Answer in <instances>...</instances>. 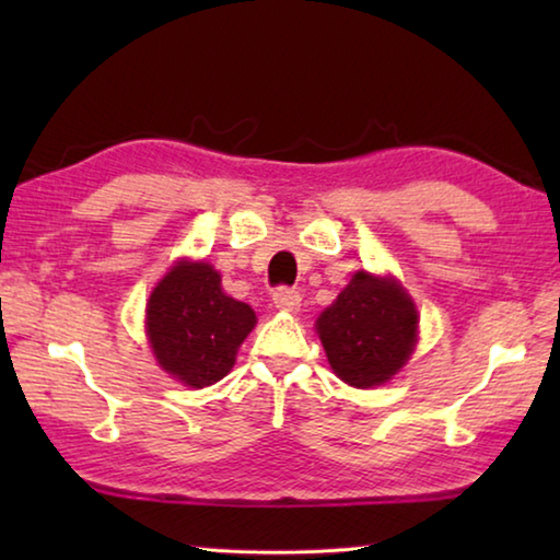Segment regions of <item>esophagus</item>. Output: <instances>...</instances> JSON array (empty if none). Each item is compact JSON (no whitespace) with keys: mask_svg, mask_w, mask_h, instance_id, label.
Here are the masks:
<instances>
[{"mask_svg":"<svg viewBox=\"0 0 560 560\" xmlns=\"http://www.w3.org/2000/svg\"><path fill=\"white\" fill-rule=\"evenodd\" d=\"M273 306H277L279 311H287V314H296L299 306H301L299 291L287 289V287L277 289V291H273Z\"/></svg>","mask_w":560,"mask_h":560,"instance_id":"esophagus-1","label":"esophagus"}]
</instances>
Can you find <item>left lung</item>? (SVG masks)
I'll use <instances>...</instances> for the list:
<instances>
[{
	"label": "left lung",
	"instance_id": "left-lung-1",
	"mask_svg": "<svg viewBox=\"0 0 560 560\" xmlns=\"http://www.w3.org/2000/svg\"><path fill=\"white\" fill-rule=\"evenodd\" d=\"M417 308L393 277L355 271L338 299L318 316L316 330L340 381L375 387L390 381L417 343Z\"/></svg>",
	"mask_w": 560,
	"mask_h": 560
}]
</instances>
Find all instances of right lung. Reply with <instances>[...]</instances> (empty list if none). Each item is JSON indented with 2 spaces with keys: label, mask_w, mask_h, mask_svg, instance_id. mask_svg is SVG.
<instances>
[{
  "label": "right lung",
  "mask_w": 560,
  "mask_h": 560,
  "mask_svg": "<svg viewBox=\"0 0 560 560\" xmlns=\"http://www.w3.org/2000/svg\"><path fill=\"white\" fill-rule=\"evenodd\" d=\"M257 324L252 306L226 296L207 261L179 259L148 299L145 328L160 368L187 387H207L232 371Z\"/></svg>",
  "instance_id": "right-lung-1"
}]
</instances>
